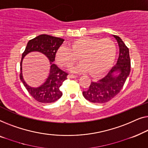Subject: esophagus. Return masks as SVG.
Here are the masks:
<instances>
[{"mask_svg": "<svg viewBox=\"0 0 148 148\" xmlns=\"http://www.w3.org/2000/svg\"><path fill=\"white\" fill-rule=\"evenodd\" d=\"M76 77H77L76 75H74V74H68V78H76Z\"/></svg>", "mask_w": 148, "mask_h": 148, "instance_id": "esophagus-1", "label": "esophagus"}]
</instances>
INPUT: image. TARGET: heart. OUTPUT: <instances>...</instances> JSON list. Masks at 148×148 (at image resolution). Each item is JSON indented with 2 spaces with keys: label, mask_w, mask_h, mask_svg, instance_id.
Wrapping results in <instances>:
<instances>
[{
  "label": "heart",
  "mask_w": 148,
  "mask_h": 148,
  "mask_svg": "<svg viewBox=\"0 0 148 148\" xmlns=\"http://www.w3.org/2000/svg\"><path fill=\"white\" fill-rule=\"evenodd\" d=\"M115 53V44L111 39L84 37L74 40L69 47L60 46L56 60L61 67L70 68L79 58L82 63L72 68V72L88 71L91 75H99L109 69Z\"/></svg>",
  "instance_id": "b5f03b06"
}]
</instances>
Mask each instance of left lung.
Masks as SVG:
<instances>
[{
	"label": "left lung",
	"instance_id": "obj_1",
	"mask_svg": "<svg viewBox=\"0 0 148 148\" xmlns=\"http://www.w3.org/2000/svg\"><path fill=\"white\" fill-rule=\"evenodd\" d=\"M119 47V56L115 66L101 80L92 82L88 89L82 95L88 101L94 103H105L118 95L124 86L130 73L131 60L129 48L117 35H113ZM118 74L116 75V72Z\"/></svg>",
	"mask_w": 148,
	"mask_h": 148
}]
</instances>
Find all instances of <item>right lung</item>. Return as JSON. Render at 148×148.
<instances>
[{
  "label": "right lung",
  "instance_id": "obj_1",
  "mask_svg": "<svg viewBox=\"0 0 148 148\" xmlns=\"http://www.w3.org/2000/svg\"><path fill=\"white\" fill-rule=\"evenodd\" d=\"M64 39L60 37L42 34L28 41L21 60L20 79L31 96L41 103H53L60 99L62 92L60 88L63 82L67 79L68 73L60 69L57 65L52 63L55 61L58 49L64 42ZM32 51H39L46 55L51 62V72L49 78L44 84L37 88H32L26 84L22 76V61L27 54Z\"/></svg>",
  "mask_w": 148,
  "mask_h": 148
}]
</instances>
